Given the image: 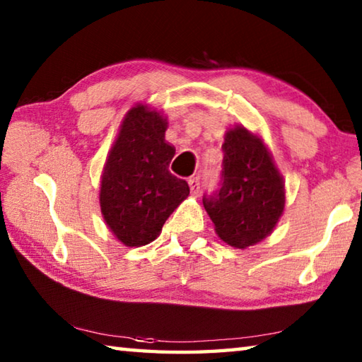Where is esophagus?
Segmentation results:
<instances>
[{"label": "esophagus", "instance_id": "obj_1", "mask_svg": "<svg viewBox=\"0 0 362 362\" xmlns=\"http://www.w3.org/2000/svg\"><path fill=\"white\" fill-rule=\"evenodd\" d=\"M188 185H189V189H192V194H193V196H199V194H201V182H199V177H192V179L188 180Z\"/></svg>", "mask_w": 362, "mask_h": 362}]
</instances>
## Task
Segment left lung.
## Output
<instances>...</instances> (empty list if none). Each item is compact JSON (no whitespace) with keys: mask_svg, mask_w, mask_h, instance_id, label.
<instances>
[{"mask_svg":"<svg viewBox=\"0 0 362 362\" xmlns=\"http://www.w3.org/2000/svg\"><path fill=\"white\" fill-rule=\"evenodd\" d=\"M222 187L203 199L220 240L249 247L272 235L284 212L286 189L263 139L235 126L225 132Z\"/></svg>","mask_w":362,"mask_h":362,"instance_id":"1","label":"left lung"}]
</instances>
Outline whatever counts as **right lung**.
<instances>
[{
  "label": "right lung",
  "instance_id": "obj_1",
  "mask_svg": "<svg viewBox=\"0 0 362 362\" xmlns=\"http://www.w3.org/2000/svg\"><path fill=\"white\" fill-rule=\"evenodd\" d=\"M168 118L146 103L126 113L100 180V211L108 230L127 247L159 236L189 194L188 183L169 173L175 148L164 139Z\"/></svg>",
  "mask_w": 362,
  "mask_h": 362
}]
</instances>
